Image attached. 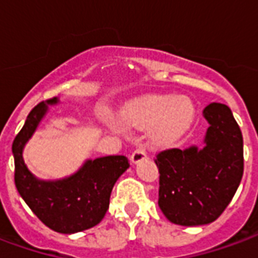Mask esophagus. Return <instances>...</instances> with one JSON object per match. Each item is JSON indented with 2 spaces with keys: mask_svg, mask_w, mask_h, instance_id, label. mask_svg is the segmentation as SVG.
<instances>
[{
  "mask_svg": "<svg viewBox=\"0 0 258 258\" xmlns=\"http://www.w3.org/2000/svg\"><path fill=\"white\" fill-rule=\"evenodd\" d=\"M130 158H131V163L133 164L139 163V161H142L144 158H146V150H145V148H142V146H138V148L133 152V154H131V157Z\"/></svg>",
  "mask_w": 258,
  "mask_h": 258,
  "instance_id": "obj_1",
  "label": "esophagus"
}]
</instances>
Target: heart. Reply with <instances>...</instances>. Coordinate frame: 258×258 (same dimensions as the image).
Listing matches in <instances>:
<instances>
[{
  "instance_id": "obj_1",
  "label": "heart",
  "mask_w": 258,
  "mask_h": 258,
  "mask_svg": "<svg viewBox=\"0 0 258 258\" xmlns=\"http://www.w3.org/2000/svg\"><path fill=\"white\" fill-rule=\"evenodd\" d=\"M194 117V105L187 97L149 95L131 101L120 112V120L135 130L152 128L158 145L175 142L187 130Z\"/></svg>"
}]
</instances>
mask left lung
<instances>
[{"mask_svg": "<svg viewBox=\"0 0 258 258\" xmlns=\"http://www.w3.org/2000/svg\"><path fill=\"white\" fill-rule=\"evenodd\" d=\"M205 146L165 149L154 163L160 172L158 207L179 226L215 221L230 204L243 175V138L231 109L209 104Z\"/></svg>", "mask_w": 258, "mask_h": 258, "instance_id": "8db88e82", "label": "left lung"}]
</instances>
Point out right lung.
Wrapping results in <instances>:
<instances>
[{"label":"right lung","mask_w":258,"mask_h":258,"mask_svg":"<svg viewBox=\"0 0 258 258\" xmlns=\"http://www.w3.org/2000/svg\"><path fill=\"white\" fill-rule=\"evenodd\" d=\"M56 102V97L46 101V104ZM46 104L42 101L32 108L13 141L15 184L28 208L45 226L61 234H74L97 226L104 219L114 183L130 163L125 156H106L86 161L78 172L66 179L38 180L24 164L23 148L46 113Z\"/></svg>","instance_id":"right-lung-1"}]
</instances>
